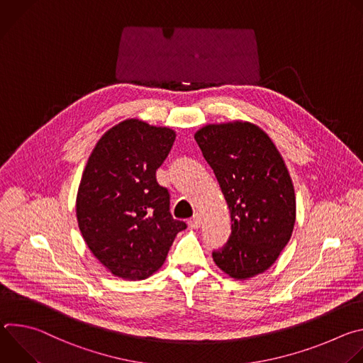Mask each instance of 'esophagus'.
<instances>
[{
    "label": "esophagus",
    "instance_id": "1",
    "mask_svg": "<svg viewBox=\"0 0 363 363\" xmlns=\"http://www.w3.org/2000/svg\"><path fill=\"white\" fill-rule=\"evenodd\" d=\"M201 224H202V220H201V217H199L198 214H195V216L188 221V225H189L191 228H194V230H198V228L201 227Z\"/></svg>",
    "mask_w": 363,
    "mask_h": 363
}]
</instances>
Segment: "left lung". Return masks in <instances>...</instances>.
Listing matches in <instances>:
<instances>
[{"mask_svg":"<svg viewBox=\"0 0 363 363\" xmlns=\"http://www.w3.org/2000/svg\"><path fill=\"white\" fill-rule=\"evenodd\" d=\"M194 138L231 217L230 240L213 252L216 264L235 280L264 273L296 223L294 186L283 157L262 128L245 121L205 125Z\"/></svg>","mask_w":363,"mask_h":363,"instance_id":"obj_1","label":"left lung"}]
</instances>
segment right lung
<instances>
[{
    "label": "right lung",
    "instance_id": "right-lung-1",
    "mask_svg": "<svg viewBox=\"0 0 363 363\" xmlns=\"http://www.w3.org/2000/svg\"><path fill=\"white\" fill-rule=\"evenodd\" d=\"M177 133L126 119L97 140L76 196L80 233L113 276L143 280L165 263L177 234L186 228L169 213V192L157 182Z\"/></svg>",
    "mask_w": 363,
    "mask_h": 363
}]
</instances>
